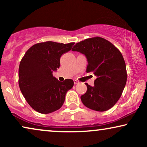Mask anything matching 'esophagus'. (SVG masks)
<instances>
[{
    "label": "esophagus",
    "instance_id": "34e87169",
    "mask_svg": "<svg viewBox=\"0 0 147 147\" xmlns=\"http://www.w3.org/2000/svg\"><path fill=\"white\" fill-rule=\"evenodd\" d=\"M74 84H77L79 83V82L77 81V80H74Z\"/></svg>",
    "mask_w": 147,
    "mask_h": 147
}]
</instances>
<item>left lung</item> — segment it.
Instances as JSON below:
<instances>
[{
    "label": "left lung",
    "mask_w": 147,
    "mask_h": 147,
    "mask_svg": "<svg viewBox=\"0 0 147 147\" xmlns=\"http://www.w3.org/2000/svg\"><path fill=\"white\" fill-rule=\"evenodd\" d=\"M71 50L86 56L87 71L96 76L94 86L86 83L87 92L81 96L82 103L96 111L109 110L119 100L126 83L123 56L113 44L99 37L79 42Z\"/></svg>",
    "instance_id": "8db88e82"
}]
</instances>
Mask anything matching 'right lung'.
Segmentation results:
<instances>
[{"label":"right lung","instance_id":"obj_1","mask_svg":"<svg viewBox=\"0 0 147 147\" xmlns=\"http://www.w3.org/2000/svg\"><path fill=\"white\" fill-rule=\"evenodd\" d=\"M74 43L46 41L29 48L19 68L20 90L30 106L41 114H49L63 106L74 81L59 82L53 76L60 66V58L70 51Z\"/></svg>","mask_w":147,"mask_h":147}]
</instances>
